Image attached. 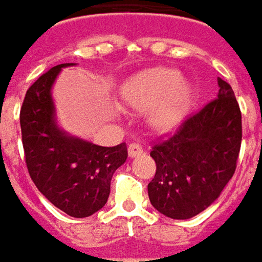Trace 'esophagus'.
Here are the masks:
<instances>
[{
	"label": "esophagus",
	"mask_w": 262,
	"mask_h": 262,
	"mask_svg": "<svg viewBox=\"0 0 262 262\" xmlns=\"http://www.w3.org/2000/svg\"><path fill=\"white\" fill-rule=\"evenodd\" d=\"M127 152H129V157H130V158H135V157H138V155H140V154L143 152V148L140 146L139 143H130Z\"/></svg>",
	"instance_id": "1"
}]
</instances>
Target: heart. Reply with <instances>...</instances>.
Returning <instances> with one entry per match:
<instances>
[{
	"mask_svg": "<svg viewBox=\"0 0 262 262\" xmlns=\"http://www.w3.org/2000/svg\"><path fill=\"white\" fill-rule=\"evenodd\" d=\"M124 101L145 110L152 107L150 120L159 130H169L181 120L190 101L188 88L180 84V75L171 69H152L130 78L122 88Z\"/></svg>",
	"mask_w": 262,
	"mask_h": 262,
	"instance_id": "obj_1",
	"label": "heart"
}]
</instances>
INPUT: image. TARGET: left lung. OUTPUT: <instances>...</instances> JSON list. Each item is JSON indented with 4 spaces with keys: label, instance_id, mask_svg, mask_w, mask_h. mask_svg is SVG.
I'll return each mask as SVG.
<instances>
[{
    "label": "left lung",
    "instance_id": "1",
    "mask_svg": "<svg viewBox=\"0 0 262 262\" xmlns=\"http://www.w3.org/2000/svg\"><path fill=\"white\" fill-rule=\"evenodd\" d=\"M217 84V98L150 150L157 172L148 184L149 200L171 219H190L203 212L235 174L242 116L232 86L222 78Z\"/></svg>",
    "mask_w": 262,
    "mask_h": 262
}]
</instances>
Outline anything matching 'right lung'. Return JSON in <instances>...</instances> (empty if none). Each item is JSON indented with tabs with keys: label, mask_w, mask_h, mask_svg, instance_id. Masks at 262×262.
<instances>
[{
	"label": "right lung",
	"mask_w": 262,
	"mask_h": 262,
	"mask_svg": "<svg viewBox=\"0 0 262 262\" xmlns=\"http://www.w3.org/2000/svg\"><path fill=\"white\" fill-rule=\"evenodd\" d=\"M45 72L24 97L20 126L27 171L50 203L72 217H88L107 203L114 171L127 158L126 143L98 146L68 136L55 123L50 88L60 69Z\"/></svg>",
	"instance_id": "right-lung-1"
}]
</instances>
